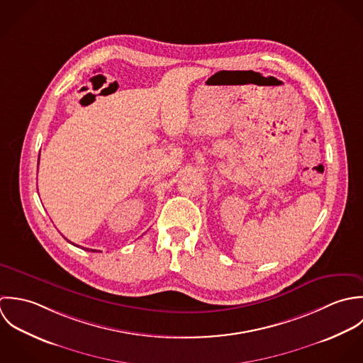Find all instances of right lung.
Here are the masks:
<instances>
[{"instance_id": "1", "label": "right lung", "mask_w": 363, "mask_h": 363, "mask_svg": "<svg viewBox=\"0 0 363 363\" xmlns=\"http://www.w3.org/2000/svg\"><path fill=\"white\" fill-rule=\"evenodd\" d=\"M39 157H40V154H39ZM67 240V238H66ZM73 244V242H72ZM75 247H78V245H75ZM84 250V248H82ZM85 251H91V252H96V250H91V248H85Z\"/></svg>"}]
</instances>
